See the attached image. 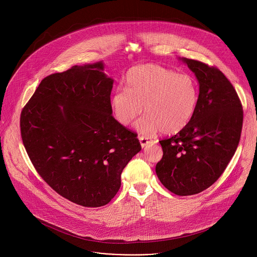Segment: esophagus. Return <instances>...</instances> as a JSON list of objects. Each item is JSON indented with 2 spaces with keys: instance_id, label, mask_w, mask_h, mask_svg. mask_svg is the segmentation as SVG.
I'll use <instances>...</instances> for the list:
<instances>
[{
  "instance_id": "esophagus-1",
  "label": "esophagus",
  "mask_w": 257,
  "mask_h": 257,
  "mask_svg": "<svg viewBox=\"0 0 257 257\" xmlns=\"http://www.w3.org/2000/svg\"><path fill=\"white\" fill-rule=\"evenodd\" d=\"M139 141H140V145L141 148H145V146H148L149 144L153 143V140H150L148 137H144V136H140L139 137Z\"/></svg>"
}]
</instances>
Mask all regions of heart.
<instances>
[{
  "instance_id": "heart-1",
  "label": "heart",
  "mask_w": 257,
  "mask_h": 257,
  "mask_svg": "<svg viewBox=\"0 0 257 257\" xmlns=\"http://www.w3.org/2000/svg\"><path fill=\"white\" fill-rule=\"evenodd\" d=\"M198 103V86L188 74L156 64H145L130 69L126 89H117L111 97L115 118L124 126L130 125L144 111L135 129L152 136L162 131L174 134L184 128L194 116Z\"/></svg>"
}]
</instances>
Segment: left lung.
Here are the masks:
<instances>
[{
	"mask_svg": "<svg viewBox=\"0 0 257 257\" xmlns=\"http://www.w3.org/2000/svg\"><path fill=\"white\" fill-rule=\"evenodd\" d=\"M194 73L199 94L190 122L160 141L163 158L156 173L162 184L180 196L197 194L221 177L240 141L243 109L238 94L217 68L179 58Z\"/></svg>",
	"mask_w": 257,
	"mask_h": 257,
	"instance_id": "obj_1",
	"label": "left lung"
}]
</instances>
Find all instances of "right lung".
Instances as JSON below:
<instances>
[{"instance_id":"1","label":"right lung","mask_w":257,"mask_h":257,"mask_svg":"<svg viewBox=\"0 0 257 257\" xmlns=\"http://www.w3.org/2000/svg\"><path fill=\"white\" fill-rule=\"evenodd\" d=\"M102 61L42 80L21 112V137L34 168L60 195L86 207L105 205L140 152L135 134L113 116L114 79Z\"/></svg>"}]
</instances>
